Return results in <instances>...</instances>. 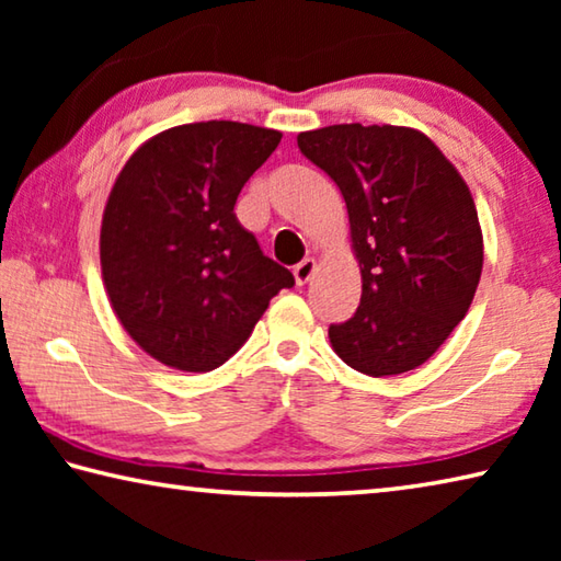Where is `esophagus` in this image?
I'll use <instances>...</instances> for the list:
<instances>
[{
  "label": "esophagus",
  "mask_w": 561,
  "mask_h": 561,
  "mask_svg": "<svg viewBox=\"0 0 561 561\" xmlns=\"http://www.w3.org/2000/svg\"><path fill=\"white\" fill-rule=\"evenodd\" d=\"M317 272V260H301L297 267H294V279H297V284H307L311 277H314Z\"/></svg>",
  "instance_id": "obj_1"
}]
</instances>
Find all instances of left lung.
Segmentation results:
<instances>
[{
    "label": "left lung",
    "instance_id": "1",
    "mask_svg": "<svg viewBox=\"0 0 561 561\" xmlns=\"http://www.w3.org/2000/svg\"><path fill=\"white\" fill-rule=\"evenodd\" d=\"M299 150L339 185L360 304L329 327L356 371H413L468 314L482 274V230L470 187L425 133L341 123L297 136Z\"/></svg>",
    "mask_w": 561,
    "mask_h": 561
}]
</instances>
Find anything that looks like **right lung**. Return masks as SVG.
Masks as SVG:
<instances>
[{
  "label": "right lung",
  "instance_id": "1",
  "mask_svg": "<svg viewBox=\"0 0 561 561\" xmlns=\"http://www.w3.org/2000/svg\"><path fill=\"white\" fill-rule=\"evenodd\" d=\"M282 133L203 121L146 140L111 187L101 274L128 336L160 364L203 374L225 364L294 277L234 215Z\"/></svg>",
  "mask_w": 561,
  "mask_h": 561
}]
</instances>
